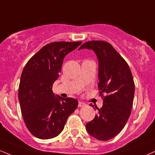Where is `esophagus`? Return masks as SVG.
Returning a JSON list of instances; mask_svg holds the SVG:
<instances>
[{
	"instance_id": "1",
	"label": "esophagus",
	"mask_w": 155,
	"mask_h": 155,
	"mask_svg": "<svg viewBox=\"0 0 155 155\" xmlns=\"http://www.w3.org/2000/svg\"><path fill=\"white\" fill-rule=\"evenodd\" d=\"M79 107H84V106L86 105L85 103H84V102H79Z\"/></svg>"
}]
</instances>
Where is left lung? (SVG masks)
I'll use <instances>...</instances> for the list:
<instances>
[{"mask_svg":"<svg viewBox=\"0 0 155 155\" xmlns=\"http://www.w3.org/2000/svg\"><path fill=\"white\" fill-rule=\"evenodd\" d=\"M84 48L92 50L97 56L98 87L103 100L102 107H96L98 113L86 124V128L92 137L107 141L122 131L131 115L135 91L134 78L128 63L109 42L88 41L79 50Z\"/></svg>","mask_w":155,"mask_h":155,"instance_id":"left-lung-1","label":"left lung"}]
</instances>
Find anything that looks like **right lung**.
Instances as JSON below:
<instances>
[{
  "label": "right lung",
  "instance_id": "1",
  "mask_svg": "<svg viewBox=\"0 0 155 155\" xmlns=\"http://www.w3.org/2000/svg\"><path fill=\"white\" fill-rule=\"evenodd\" d=\"M81 42H54L45 45L24 66L18 87L24 121L30 133L40 139L57 137L78 101L55 97L53 83L59 77L64 57Z\"/></svg>",
  "mask_w": 155,
  "mask_h": 155
}]
</instances>
